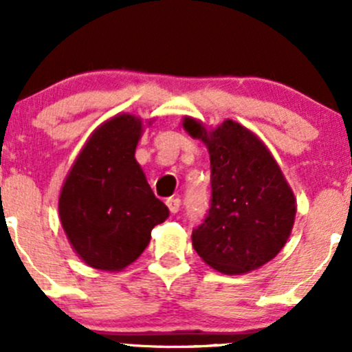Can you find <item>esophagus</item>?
<instances>
[{
    "label": "esophagus",
    "mask_w": 352,
    "mask_h": 352,
    "mask_svg": "<svg viewBox=\"0 0 352 352\" xmlns=\"http://www.w3.org/2000/svg\"><path fill=\"white\" fill-rule=\"evenodd\" d=\"M166 205H168L171 213H177V211H179V208H181V199L179 198H169L168 201H166Z\"/></svg>",
    "instance_id": "1"
}]
</instances>
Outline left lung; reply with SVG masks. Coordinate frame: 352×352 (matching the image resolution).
I'll list each match as a JSON object with an SVG mask.
<instances>
[{"label": "left lung", "instance_id": "8db88e82", "mask_svg": "<svg viewBox=\"0 0 352 352\" xmlns=\"http://www.w3.org/2000/svg\"><path fill=\"white\" fill-rule=\"evenodd\" d=\"M183 127L210 153L211 199L192 230V248L214 270L245 274L270 262L289 240L296 198L267 146L232 119L208 131L184 117Z\"/></svg>", "mask_w": 352, "mask_h": 352}]
</instances>
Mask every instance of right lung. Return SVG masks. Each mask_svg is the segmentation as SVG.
Instances as JSON below:
<instances>
[{
    "label": "right lung",
    "mask_w": 352,
    "mask_h": 352,
    "mask_svg": "<svg viewBox=\"0 0 352 352\" xmlns=\"http://www.w3.org/2000/svg\"><path fill=\"white\" fill-rule=\"evenodd\" d=\"M141 134L142 120L132 114L102 124L60 191V221L89 267L119 272L131 265L149 245L151 230L169 217L134 157Z\"/></svg>",
    "instance_id": "add662e5"
}]
</instances>
